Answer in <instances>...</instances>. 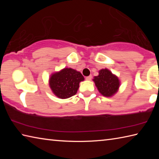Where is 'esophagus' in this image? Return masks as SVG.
I'll use <instances>...</instances> for the list:
<instances>
[{
    "label": "esophagus",
    "instance_id": "esophagus-1",
    "mask_svg": "<svg viewBox=\"0 0 159 159\" xmlns=\"http://www.w3.org/2000/svg\"><path fill=\"white\" fill-rule=\"evenodd\" d=\"M85 79L87 80H90L91 79H92V76H87L85 78Z\"/></svg>",
    "mask_w": 159,
    "mask_h": 159
}]
</instances>
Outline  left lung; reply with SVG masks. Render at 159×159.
<instances>
[{"label": "left lung", "mask_w": 159, "mask_h": 159, "mask_svg": "<svg viewBox=\"0 0 159 159\" xmlns=\"http://www.w3.org/2000/svg\"><path fill=\"white\" fill-rule=\"evenodd\" d=\"M98 90L104 97H111L117 93L120 86V80L116 75L107 69L99 71V75L94 77Z\"/></svg>", "instance_id": "left-lung-1"}]
</instances>
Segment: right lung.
Wrapping results in <instances>:
<instances>
[{"mask_svg": "<svg viewBox=\"0 0 159 159\" xmlns=\"http://www.w3.org/2000/svg\"><path fill=\"white\" fill-rule=\"evenodd\" d=\"M84 80L80 72L71 68H64L52 74L49 85L52 93L60 99H66L75 95L80 82Z\"/></svg>", "mask_w": 159, "mask_h": 159, "instance_id": "right-lung-1", "label": "right lung"}]
</instances>
